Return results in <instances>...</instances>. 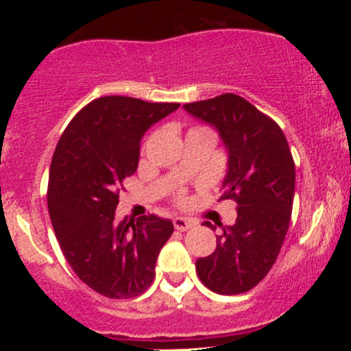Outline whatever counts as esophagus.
<instances>
[{
	"mask_svg": "<svg viewBox=\"0 0 351 351\" xmlns=\"http://www.w3.org/2000/svg\"><path fill=\"white\" fill-rule=\"evenodd\" d=\"M173 226H175V229H178V231H188V229L196 226V221L188 219V217L176 216L173 217Z\"/></svg>",
	"mask_w": 351,
	"mask_h": 351,
	"instance_id": "1",
	"label": "esophagus"
}]
</instances>
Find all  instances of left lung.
Here are the masks:
<instances>
[{"mask_svg":"<svg viewBox=\"0 0 351 351\" xmlns=\"http://www.w3.org/2000/svg\"><path fill=\"white\" fill-rule=\"evenodd\" d=\"M183 108L219 134L228 152L219 199L237 204L236 223L216 236V251L196 261V272L216 293L247 292L271 271L287 234L295 191L291 148L279 125L236 94Z\"/></svg>","mask_w":351,"mask_h":351,"instance_id":"1","label":"left lung"}]
</instances>
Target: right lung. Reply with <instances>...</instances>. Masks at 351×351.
Segmentation results:
<instances>
[{
	"label": "right lung",
	"mask_w": 351,
	"mask_h": 351,
	"mask_svg": "<svg viewBox=\"0 0 351 351\" xmlns=\"http://www.w3.org/2000/svg\"><path fill=\"white\" fill-rule=\"evenodd\" d=\"M180 104L108 95L79 112L60 136L49 170L47 208L64 257L92 291L132 299L150 287L173 234L165 217L115 221L117 188L138 168L140 142Z\"/></svg>",
	"instance_id": "add662e5"
}]
</instances>
